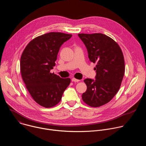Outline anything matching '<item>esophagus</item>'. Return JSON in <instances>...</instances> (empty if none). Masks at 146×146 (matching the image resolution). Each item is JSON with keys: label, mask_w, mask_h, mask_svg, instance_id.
I'll return each instance as SVG.
<instances>
[{"label": "esophagus", "mask_w": 146, "mask_h": 146, "mask_svg": "<svg viewBox=\"0 0 146 146\" xmlns=\"http://www.w3.org/2000/svg\"><path fill=\"white\" fill-rule=\"evenodd\" d=\"M72 81L73 82H78V81H80V80H79L76 79V78H72Z\"/></svg>", "instance_id": "1"}]
</instances>
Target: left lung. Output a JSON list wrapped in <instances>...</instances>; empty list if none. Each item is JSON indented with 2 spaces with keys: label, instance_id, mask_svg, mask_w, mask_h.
Here are the masks:
<instances>
[{
  "label": "left lung",
  "instance_id": "8db88e82",
  "mask_svg": "<svg viewBox=\"0 0 146 146\" xmlns=\"http://www.w3.org/2000/svg\"><path fill=\"white\" fill-rule=\"evenodd\" d=\"M87 47L91 62L96 63L95 80L86 78L87 91L82 99L91 107L98 108L109 102L118 91L125 73L124 58L117 42L102 33H79Z\"/></svg>",
  "mask_w": 146,
  "mask_h": 146
}]
</instances>
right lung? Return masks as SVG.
Masks as SVG:
<instances>
[{
    "label": "right lung",
    "mask_w": 146,
    "mask_h": 146,
    "mask_svg": "<svg viewBox=\"0 0 146 146\" xmlns=\"http://www.w3.org/2000/svg\"><path fill=\"white\" fill-rule=\"evenodd\" d=\"M72 35L50 32L32 40L25 48L20 70L26 88L40 106L50 108L60 101L70 78H60L50 72L55 65L59 48Z\"/></svg>",
    "instance_id": "right-lung-1"
}]
</instances>
